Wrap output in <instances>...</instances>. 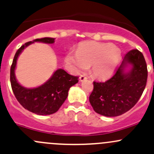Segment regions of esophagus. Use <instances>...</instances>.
Returning <instances> with one entry per match:
<instances>
[{
	"instance_id": "34e87169",
	"label": "esophagus",
	"mask_w": 154,
	"mask_h": 154,
	"mask_svg": "<svg viewBox=\"0 0 154 154\" xmlns=\"http://www.w3.org/2000/svg\"><path fill=\"white\" fill-rule=\"evenodd\" d=\"M86 79H87V77H85V75H81L80 77V81L82 82V81H84L85 80H86Z\"/></svg>"
}]
</instances>
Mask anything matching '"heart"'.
<instances>
[{
  "mask_svg": "<svg viewBox=\"0 0 154 154\" xmlns=\"http://www.w3.org/2000/svg\"><path fill=\"white\" fill-rule=\"evenodd\" d=\"M68 62L80 72L91 66L92 74L100 79L111 75L121 60V52L111 43L85 42L79 46L76 54H68Z\"/></svg>",
  "mask_w": 154,
  "mask_h": 154,
  "instance_id": "1",
  "label": "heart"
}]
</instances>
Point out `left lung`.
Segmentation results:
<instances>
[{"label": "left lung", "mask_w": 154, "mask_h": 154, "mask_svg": "<svg viewBox=\"0 0 154 154\" xmlns=\"http://www.w3.org/2000/svg\"><path fill=\"white\" fill-rule=\"evenodd\" d=\"M131 66L130 70L125 72ZM148 69L145 57L137 49L129 51L114 75L105 82H94L89 101L95 112L106 116L122 115L132 108L146 86Z\"/></svg>", "instance_id": "left-lung-1"}]
</instances>
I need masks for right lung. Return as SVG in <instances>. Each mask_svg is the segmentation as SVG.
I'll list each match as a JSON object with an SVG mask.
<instances>
[{
	"mask_svg": "<svg viewBox=\"0 0 154 154\" xmlns=\"http://www.w3.org/2000/svg\"><path fill=\"white\" fill-rule=\"evenodd\" d=\"M35 42L51 43L54 38H44L29 41L19 48L15 53L10 69V82L14 96L25 109L38 115H49L57 112L68 97L69 88L78 82V77L68 74L59 69L55 71L47 81L43 85L33 88L22 86L17 81L14 70L17 58L23 50Z\"/></svg>",
	"mask_w": 154,
	"mask_h": 154,
	"instance_id": "obj_1",
	"label": "right lung"
}]
</instances>
